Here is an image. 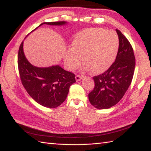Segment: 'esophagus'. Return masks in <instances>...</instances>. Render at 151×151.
I'll list each match as a JSON object with an SVG mask.
<instances>
[{
	"label": "esophagus",
	"mask_w": 151,
	"mask_h": 151,
	"mask_svg": "<svg viewBox=\"0 0 151 151\" xmlns=\"http://www.w3.org/2000/svg\"><path fill=\"white\" fill-rule=\"evenodd\" d=\"M84 77V76L83 75H76V76H75V78H76V81H80L81 79L82 78H83Z\"/></svg>",
	"instance_id": "obj_1"
}]
</instances>
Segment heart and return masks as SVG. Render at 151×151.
<instances>
[{
	"mask_svg": "<svg viewBox=\"0 0 151 151\" xmlns=\"http://www.w3.org/2000/svg\"><path fill=\"white\" fill-rule=\"evenodd\" d=\"M71 45V49L65 56L68 69H76L83 58L86 68L94 74H99L108 69L114 60L118 52L119 38L112 30L92 28L78 33Z\"/></svg>",
	"mask_w": 151,
	"mask_h": 151,
	"instance_id": "heart-1",
	"label": "heart"
}]
</instances>
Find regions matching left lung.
<instances>
[{
  "label": "left lung",
  "mask_w": 151,
  "mask_h": 151,
  "mask_svg": "<svg viewBox=\"0 0 151 151\" xmlns=\"http://www.w3.org/2000/svg\"><path fill=\"white\" fill-rule=\"evenodd\" d=\"M119 47L115 61L108 70L94 76V88L88 94L92 105L98 109H109L123 97L131 85L135 67V57L131 43L116 29Z\"/></svg>",
  "instance_id": "8db88e82"
}]
</instances>
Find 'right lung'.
I'll list each match as a JSON object with an SVG mask.
<instances>
[{
  "label": "right lung",
  "instance_id": "add662e5",
  "mask_svg": "<svg viewBox=\"0 0 151 151\" xmlns=\"http://www.w3.org/2000/svg\"><path fill=\"white\" fill-rule=\"evenodd\" d=\"M66 23L65 21L43 22L39 27L44 24L63 25ZM18 68L20 81L28 94L37 103L48 108L60 106L66 99L70 85L76 82L75 74L64 70L59 65L47 68L32 66L24 56L23 41L18 53Z\"/></svg>",
  "mask_w": 151,
  "mask_h": 151
}]
</instances>
